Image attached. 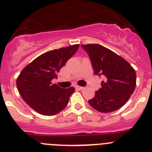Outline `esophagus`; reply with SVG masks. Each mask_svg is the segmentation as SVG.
I'll return each mask as SVG.
<instances>
[{
  "label": "esophagus",
  "mask_w": 152,
  "mask_h": 152,
  "mask_svg": "<svg viewBox=\"0 0 152 152\" xmlns=\"http://www.w3.org/2000/svg\"><path fill=\"white\" fill-rule=\"evenodd\" d=\"M76 88H77L78 90H83L84 89V87H81V86H76Z\"/></svg>",
  "instance_id": "obj_1"
}]
</instances>
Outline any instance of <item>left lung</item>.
Listing matches in <instances>:
<instances>
[{
    "mask_svg": "<svg viewBox=\"0 0 152 152\" xmlns=\"http://www.w3.org/2000/svg\"><path fill=\"white\" fill-rule=\"evenodd\" d=\"M95 75L102 76V88L88 101L93 108L109 113L123 107L136 87V73L127 61L110 50L96 44L82 45Z\"/></svg>",
    "mask_w": 152,
    "mask_h": 152,
    "instance_id": "left-lung-1",
    "label": "left lung"
}]
</instances>
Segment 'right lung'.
Masks as SVG:
<instances>
[{
	"instance_id": "add662e5",
	"label": "right lung",
	"mask_w": 152,
	"mask_h": 152,
	"mask_svg": "<svg viewBox=\"0 0 152 152\" xmlns=\"http://www.w3.org/2000/svg\"><path fill=\"white\" fill-rule=\"evenodd\" d=\"M79 45L48 51L37 57L20 72L16 84L22 99L45 116L57 114L67 105L73 87L61 88L52 80L77 51Z\"/></svg>"
}]
</instances>
